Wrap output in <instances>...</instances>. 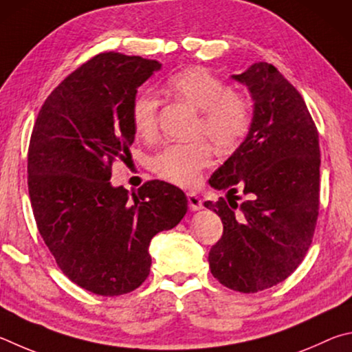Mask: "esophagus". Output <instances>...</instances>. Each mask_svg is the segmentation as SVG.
<instances>
[{
	"mask_svg": "<svg viewBox=\"0 0 352 352\" xmlns=\"http://www.w3.org/2000/svg\"><path fill=\"white\" fill-rule=\"evenodd\" d=\"M187 199H188L190 210H193V212L201 210V208H202V201H201V198H199L198 195H196L195 192H188L187 193Z\"/></svg>",
	"mask_w": 352,
	"mask_h": 352,
	"instance_id": "1",
	"label": "esophagus"
}]
</instances>
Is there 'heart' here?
<instances>
[{
  "mask_svg": "<svg viewBox=\"0 0 352 352\" xmlns=\"http://www.w3.org/2000/svg\"><path fill=\"white\" fill-rule=\"evenodd\" d=\"M166 89L201 111L198 134H206L217 148L232 150L252 126V107L248 98L233 92L229 83L201 67L177 72L166 80ZM159 100L151 91H140L131 104V123L138 135L151 139L157 131ZM212 148L204 139L188 144H171L153 159V170L175 186L193 187L201 171L210 164Z\"/></svg>",
  "mask_w": 352,
  "mask_h": 352,
  "instance_id": "obj_1",
  "label": "heart"
}]
</instances>
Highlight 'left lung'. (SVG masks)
I'll return each mask as SVG.
<instances>
[{
    "instance_id": "left-lung-1",
    "label": "left lung",
    "mask_w": 352,
    "mask_h": 352,
    "mask_svg": "<svg viewBox=\"0 0 352 352\" xmlns=\"http://www.w3.org/2000/svg\"><path fill=\"white\" fill-rule=\"evenodd\" d=\"M232 78L248 86L254 117L248 138L208 181L227 192V201L204 202L224 224L208 263L221 285L254 294L285 281L312 243L320 206L318 131L303 97L275 66L260 61ZM238 191L246 196L241 205Z\"/></svg>"
}]
</instances>
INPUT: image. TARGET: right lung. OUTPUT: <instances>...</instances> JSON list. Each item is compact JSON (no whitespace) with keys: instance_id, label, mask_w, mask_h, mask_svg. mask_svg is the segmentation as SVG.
<instances>
[{"instance_id":"right-lung-1","label":"right lung","mask_w":352,"mask_h":352,"mask_svg":"<svg viewBox=\"0 0 352 352\" xmlns=\"http://www.w3.org/2000/svg\"><path fill=\"white\" fill-rule=\"evenodd\" d=\"M160 66L96 55L49 94L30 135L28 187L43 241L67 278L104 297L146 280L153 236L187 213V196L168 182L148 181L131 195L109 182L113 164L131 154L138 88Z\"/></svg>"}]
</instances>
